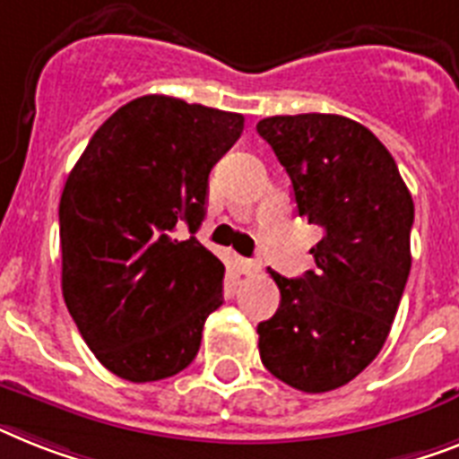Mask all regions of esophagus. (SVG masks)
Segmentation results:
<instances>
[{
	"mask_svg": "<svg viewBox=\"0 0 459 459\" xmlns=\"http://www.w3.org/2000/svg\"><path fill=\"white\" fill-rule=\"evenodd\" d=\"M241 272H244L246 276H253V274H257V272H260V267H263V264H260V260H241Z\"/></svg>",
	"mask_w": 459,
	"mask_h": 459,
	"instance_id": "esophagus-1",
	"label": "esophagus"
}]
</instances>
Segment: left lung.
<instances>
[{"label":"left lung","instance_id":"8db88e82","mask_svg":"<svg viewBox=\"0 0 459 459\" xmlns=\"http://www.w3.org/2000/svg\"><path fill=\"white\" fill-rule=\"evenodd\" d=\"M257 134L293 183L298 215L319 225L316 270H270L281 305L257 324V350L274 377L307 394L354 380L392 331L411 274L412 196L396 161L359 121L340 115L267 117Z\"/></svg>","mask_w":459,"mask_h":459}]
</instances>
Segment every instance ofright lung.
Segmentation results:
<instances>
[{
  "mask_svg": "<svg viewBox=\"0 0 459 459\" xmlns=\"http://www.w3.org/2000/svg\"><path fill=\"white\" fill-rule=\"evenodd\" d=\"M244 117L180 98L143 96L109 117L60 196L63 298L98 361L154 382L195 361L225 264L196 241L208 173ZM188 227L180 239L178 226Z\"/></svg>",
  "mask_w": 459,
  "mask_h": 459,
  "instance_id": "right-lung-1",
  "label": "right lung"
}]
</instances>
